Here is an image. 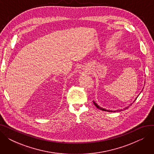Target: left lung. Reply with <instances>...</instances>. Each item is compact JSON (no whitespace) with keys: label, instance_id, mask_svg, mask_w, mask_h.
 <instances>
[{"label":"left lung","instance_id":"1","mask_svg":"<svg viewBox=\"0 0 154 154\" xmlns=\"http://www.w3.org/2000/svg\"><path fill=\"white\" fill-rule=\"evenodd\" d=\"M137 98L135 99V100L137 99ZM135 100L134 101V102H135ZM93 102H94V105H95V106H96V107L97 108V109H99V110H103V111H107V112H120V111H122L123 110L122 109H121V110H114V111H112V110H106V109H103V108H102V107H100L99 106H98V104L97 103H95V102H94V101H93ZM132 103H131V105H130V106H131V105H132ZM128 107H125L124 109H127Z\"/></svg>","mask_w":154,"mask_h":154}]
</instances>
